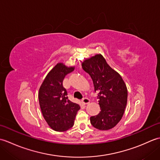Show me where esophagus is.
<instances>
[{"instance_id": "obj_1", "label": "esophagus", "mask_w": 160, "mask_h": 160, "mask_svg": "<svg viewBox=\"0 0 160 160\" xmlns=\"http://www.w3.org/2000/svg\"><path fill=\"white\" fill-rule=\"evenodd\" d=\"M82 102L84 104H89L90 102V100L89 99V98H83V99L82 100Z\"/></svg>"}]
</instances>
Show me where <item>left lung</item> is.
Returning <instances> with one entry per match:
<instances>
[{"label": "left lung", "mask_w": 160, "mask_h": 160, "mask_svg": "<svg viewBox=\"0 0 160 160\" xmlns=\"http://www.w3.org/2000/svg\"><path fill=\"white\" fill-rule=\"evenodd\" d=\"M82 67L92 78L100 100L101 111L90 118L91 124L101 131L113 128L121 120L127 106L128 91L125 82L100 53L84 60Z\"/></svg>", "instance_id": "1"}]
</instances>
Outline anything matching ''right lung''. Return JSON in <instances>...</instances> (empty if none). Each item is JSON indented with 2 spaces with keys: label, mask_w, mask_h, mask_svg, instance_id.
I'll use <instances>...</instances> for the list:
<instances>
[{
  "label": "right lung",
  "mask_w": 160,
  "mask_h": 160,
  "mask_svg": "<svg viewBox=\"0 0 160 160\" xmlns=\"http://www.w3.org/2000/svg\"><path fill=\"white\" fill-rule=\"evenodd\" d=\"M74 67L58 63L47 75L38 92L39 104L47 123L56 131H65L74 124L80 105L71 102L67 96L62 82Z\"/></svg>",
  "instance_id": "1"
}]
</instances>
